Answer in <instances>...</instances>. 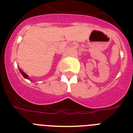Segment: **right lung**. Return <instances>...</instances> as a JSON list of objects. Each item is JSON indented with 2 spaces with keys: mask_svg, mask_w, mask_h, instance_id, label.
I'll list each match as a JSON object with an SVG mask.
<instances>
[{
  "mask_svg": "<svg viewBox=\"0 0 133 133\" xmlns=\"http://www.w3.org/2000/svg\"><path fill=\"white\" fill-rule=\"evenodd\" d=\"M19 70H20V72H21V73L22 74V75H23V76L24 77V78H27V79H29V76H28V75H27L25 73V72H23V71H22V70H21L20 69H19Z\"/></svg>",
  "mask_w": 133,
  "mask_h": 133,
  "instance_id": "obj_1",
  "label": "right lung"
}]
</instances>
